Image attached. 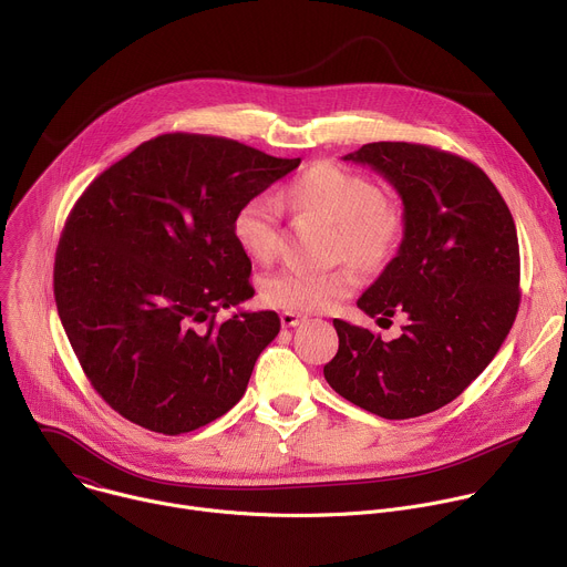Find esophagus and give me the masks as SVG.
<instances>
[{
	"label": "esophagus",
	"mask_w": 567,
	"mask_h": 567,
	"mask_svg": "<svg viewBox=\"0 0 567 567\" xmlns=\"http://www.w3.org/2000/svg\"><path fill=\"white\" fill-rule=\"evenodd\" d=\"M305 318L302 316H298V313H293V311H282L280 313V322H282V328H296V326H300Z\"/></svg>",
	"instance_id": "34e87169"
}]
</instances>
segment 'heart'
<instances>
[{
	"instance_id": "1",
	"label": "heart",
	"mask_w": 567,
	"mask_h": 567,
	"mask_svg": "<svg viewBox=\"0 0 567 567\" xmlns=\"http://www.w3.org/2000/svg\"><path fill=\"white\" fill-rule=\"evenodd\" d=\"M282 199L300 215L332 221V256L350 260L326 271L282 269L262 282V300L285 311H322L348 298L357 287L359 269L381 274L399 254L406 235L403 210L383 197L377 182L330 161L300 171L285 188ZM235 245L256 262H271L280 249L278 206L269 197L241 204L230 224Z\"/></svg>"
}]
</instances>
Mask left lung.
Returning <instances> with one entry per match:
<instances>
[{
	"label": "left lung",
	"mask_w": 567,
	"mask_h": 567,
	"mask_svg": "<svg viewBox=\"0 0 567 567\" xmlns=\"http://www.w3.org/2000/svg\"><path fill=\"white\" fill-rule=\"evenodd\" d=\"M343 158L383 175L403 202V245L357 305L379 320L403 313L406 326L399 339L381 341L334 318L339 352L322 374L368 413L420 417L462 394L514 326L516 224L492 179L457 154L379 141Z\"/></svg>",
	"instance_id": "1"
}]
</instances>
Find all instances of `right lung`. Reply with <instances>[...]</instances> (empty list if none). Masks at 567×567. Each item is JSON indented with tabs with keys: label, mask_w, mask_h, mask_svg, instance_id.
Masks as SVG:
<instances>
[{
	"label": "right lung",
	"mask_w": 567,
	"mask_h": 567,
	"mask_svg": "<svg viewBox=\"0 0 567 567\" xmlns=\"http://www.w3.org/2000/svg\"><path fill=\"white\" fill-rule=\"evenodd\" d=\"M300 166L208 134H161L99 175L58 241L53 293L66 339L105 403L182 435L241 399L276 311L219 309L256 291L235 210Z\"/></svg>",
	"instance_id": "add662e5"
}]
</instances>
